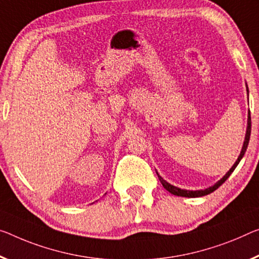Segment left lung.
Wrapping results in <instances>:
<instances>
[{
	"instance_id": "obj_1",
	"label": "left lung",
	"mask_w": 259,
	"mask_h": 259,
	"mask_svg": "<svg viewBox=\"0 0 259 259\" xmlns=\"http://www.w3.org/2000/svg\"><path fill=\"white\" fill-rule=\"evenodd\" d=\"M248 88V87H246ZM250 133H251V117H250V111H249V117H248V127H246V134H245V140H244V143H243V147H242V152L240 154V156H238L237 161L235 162V164H234L232 166V169H230L228 172H227L224 178H221L220 181H219L217 184H214L213 186H210V188L206 189V190H200V191H188V190H181L176 188V186L171 185L169 184V183H166L164 180L161 176H158V178H160V182L162 183V185L164 186V189L166 191H169L170 193L175 194V196H180V197H188V198H197V197H202V196H206V194H209L212 193L213 191H215L219 186H221L224 183L227 181V178H228L230 175H232V172L234 170H235V168L237 166L238 163H240V161L242 160V157H243V155L245 153L246 148H248V145H249V140H250Z\"/></svg>"
}]
</instances>
